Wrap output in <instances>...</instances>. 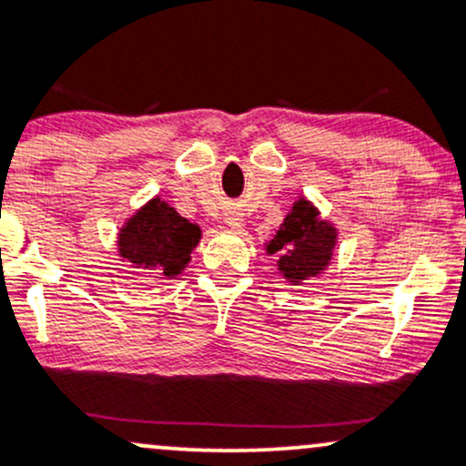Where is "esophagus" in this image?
I'll return each instance as SVG.
<instances>
[{"mask_svg": "<svg viewBox=\"0 0 466 466\" xmlns=\"http://www.w3.org/2000/svg\"><path fill=\"white\" fill-rule=\"evenodd\" d=\"M225 225H228L229 229L241 228V214H238V212H229L228 217H225Z\"/></svg>", "mask_w": 466, "mask_h": 466, "instance_id": "34e87169", "label": "esophagus"}]
</instances>
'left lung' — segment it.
I'll use <instances>...</instances> for the list:
<instances>
[{
    "label": "left lung",
    "instance_id": "1",
    "mask_svg": "<svg viewBox=\"0 0 466 466\" xmlns=\"http://www.w3.org/2000/svg\"><path fill=\"white\" fill-rule=\"evenodd\" d=\"M336 228L323 221L308 198H299L285 217L283 225L269 241L268 254L279 257V269L291 285L319 276L329 265L336 248Z\"/></svg>",
    "mask_w": 466,
    "mask_h": 466
}]
</instances>
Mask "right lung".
Returning <instances> with one entry per match:
<instances>
[{
	"label": "right lung",
	"instance_id": "right-lung-1",
	"mask_svg": "<svg viewBox=\"0 0 466 466\" xmlns=\"http://www.w3.org/2000/svg\"><path fill=\"white\" fill-rule=\"evenodd\" d=\"M201 228L161 198H152L121 228L119 254L147 274L175 279L190 263ZM157 276V279H158Z\"/></svg>",
	"mask_w": 466,
	"mask_h": 466
}]
</instances>
